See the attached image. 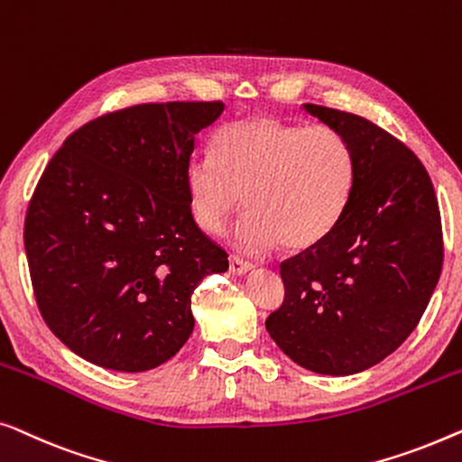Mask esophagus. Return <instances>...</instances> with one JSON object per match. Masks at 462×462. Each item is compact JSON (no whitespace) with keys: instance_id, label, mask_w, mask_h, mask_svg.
<instances>
[{"instance_id":"esophagus-1","label":"esophagus","mask_w":462,"mask_h":462,"mask_svg":"<svg viewBox=\"0 0 462 462\" xmlns=\"http://www.w3.org/2000/svg\"><path fill=\"white\" fill-rule=\"evenodd\" d=\"M253 270V263H249V262H245V259H240V257H230V272L232 274H246V272H251Z\"/></svg>"}]
</instances>
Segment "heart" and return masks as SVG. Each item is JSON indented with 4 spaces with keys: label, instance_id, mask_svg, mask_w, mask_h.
Here are the masks:
<instances>
[{
    "label": "heart",
    "instance_id": "heart-1",
    "mask_svg": "<svg viewBox=\"0 0 462 462\" xmlns=\"http://www.w3.org/2000/svg\"><path fill=\"white\" fill-rule=\"evenodd\" d=\"M354 181L356 154L339 129L265 115L224 125L216 154L197 152L186 165L200 230L222 234L240 205L249 209L234 230V245L246 253L322 243L341 222Z\"/></svg>",
    "mask_w": 462,
    "mask_h": 462
}]
</instances>
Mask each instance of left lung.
<instances>
[{
    "label": "left lung",
    "instance_id": "8db88e82",
    "mask_svg": "<svg viewBox=\"0 0 462 462\" xmlns=\"http://www.w3.org/2000/svg\"><path fill=\"white\" fill-rule=\"evenodd\" d=\"M346 135L356 181L341 222L281 263L284 301L265 320L276 346L311 373H362L417 328L441 274L435 190L411 148L364 116L303 104Z\"/></svg>",
    "mask_w": 462,
    "mask_h": 462
}]
</instances>
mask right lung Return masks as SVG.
<instances>
[{"label": "right lung", "instance_id": "add662e5", "mask_svg": "<svg viewBox=\"0 0 462 462\" xmlns=\"http://www.w3.org/2000/svg\"><path fill=\"white\" fill-rule=\"evenodd\" d=\"M222 102L138 104L70 134L24 219V251L45 324L96 366L157 368L194 328L192 293L228 270L194 222L186 165Z\"/></svg>", "mask_w": 462, "mask_h": 462}]
</instances>
